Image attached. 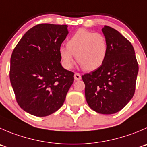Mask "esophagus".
Masks as SVG:
<instances>
[{
    "mask_svg": "<svg viewBox=\"0 0 147 147\" xmlns=\"http://www.w3.org/2000/svg\"><path fill=\"white\" fill-rule=\"evenodd\" d=\"M81 79H82V76H81V75L79 74H78V73H75V74H74L75 80L79 81V80H80Z\"/></svg>",
    "mask_w": 147,
    "mask_h": 147,
    "instance_id": "esophagus-1",
    "label": "esophagus"
}]
</instances>
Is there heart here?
I'll use <instances>...</instances> for the list:
<instances>
[{
  "instance_id": "obj_1",
  "label": "heart",
  "mask_w": 147,
  "mask_h": 147,
  "mask_svg": "<svg viewBox=\"0 0 147 147\" xmlns=\"http://www.w3.org/2000/svg\"><path fill=\"white\" fill-rule=\"evenodd\" d=\"M59 54L65 69L72 68L76 55L77 62L84 69L94 71L100 68L105 61L107 40L102 34L80 29L68 39L66 46L60 47Z\"/></svg>"
}]
</instances>
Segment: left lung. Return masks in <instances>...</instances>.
<instances>
[{
	"label": "left lung",
	"mask_w": 147,
	"mask_h": 147,
	"mask_svg": "<svg viewBox=\"0 0 147 147\" xmlns=\"http://www.w3.org/2000/svg\"><path fill=\"white\" fill-rule=\"evenodd\" d=\"M107 42L102 65L82 76L85 97L89 107L101 114L122 110L132 99L139 65L131 43L118 31L108 26L102 29Z\"/></svg>",
	"instance_id": "8db88e82"
}]
</instances>
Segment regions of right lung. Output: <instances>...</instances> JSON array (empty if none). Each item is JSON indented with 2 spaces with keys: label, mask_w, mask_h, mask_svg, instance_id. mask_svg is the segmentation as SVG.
<instances>
[{
  "label": "right lung",
  "mask_w": 147,
  "mask_h": 147,
  "mask_svg": "<svg viewBox=\"0 0 147 147\" xmlns=\"http://www.w3.org/2000/svg\"><path fill=\"white\" fill-rule=\"evenodd\" d=\"M67 25L40 24L26 32L11 57L10 81L21 108L37 117L61 108L74 74L61 64Z\"/></svg>",
  "instance_id": "right-lung-1"
}]
</instances>
